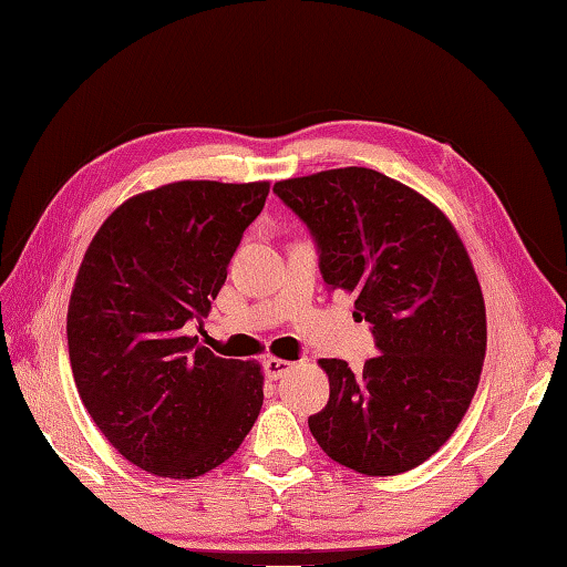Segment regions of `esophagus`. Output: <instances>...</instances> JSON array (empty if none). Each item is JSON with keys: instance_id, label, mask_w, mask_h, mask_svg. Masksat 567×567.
<instances>
[{"instance_id": "34e87169", "label": "esophagus", "mask_w": 567, "mask_h": 567, "mask_svg": "<svg viewBox=\"0 0 567 567\" xmlns=\"http://www.w3.org/2000/svg\"><path fill=\"white\" fill-rule=\"evenodd\" d=\"M261 365H264L266 378H269V380H281L286 372L293 368V362L281 360V358H264Z\"/></svg>"}]
</instances>
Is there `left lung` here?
Here are the masks:
<instances>
[{"label": "left lung", "mask_w": 567, "mask_h": 567, "mask_svg": "<svg viewBox=\"0 0 567 567\" xmlns=\"http://www.w3.org/2000/svg\"><path fill=\"white\" fill-rule=\"evenodd\" d=\"M311 231L328 291L355 293L380 355L320 360L330 398L308 426L333 462L392 476L426 462L472 402L486 352L482 286L452 221L368 167L274 185Z\"/></svg>", "instance_id": "left-lung-1"}]
</instances>
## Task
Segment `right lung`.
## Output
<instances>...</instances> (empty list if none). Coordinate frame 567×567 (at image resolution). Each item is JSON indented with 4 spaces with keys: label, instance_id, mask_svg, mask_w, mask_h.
Returning <instances> with one entry per match:
<instances>
[{
    "label": "right lung",
    "instance_id": "1",
    "mask_svg": "<svg viewBox=\"0 0 567 567\" xmlns=\"http://www.w3.org/2000/svg\"><path fill=\"white\" fill-rule=\"evenodd\" d=\"M269 183H173L103 221L73 284L66 336L85 410L127 462L169 478L239 450L264 402L261 368L185 336L207 318Z\"/></svg>",
    "mask_w": 567,
    "mask_h": 567
}]
</instances>
